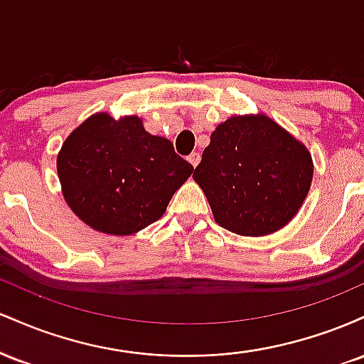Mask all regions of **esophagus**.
I'll use <instances>...</instances> for the list:
<instances>
[{
	"mask_svg": "<svg viewBox=\"0 0 364 364\" xmlns=\"http://www.w3.org/2000/svg\"><path fill=\"white\" fill-rule=\"evenodd\" d=\"M188 162H190L193 168H196V166H198V162H200V154L198 152H191L190 156H188Z\"/></svg>",
	"mask_w": 364,
	"mask_h": 364,
	"instance_id": "obj_1",
	"label": "esophagus"
}]
</instances>
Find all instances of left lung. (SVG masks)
I'll list each match as a JSON object with an SVG mask.
<instances>
[{"label":"left lung","mask_w":364,"mask_h":364,"mask_svg":"<svg viewBox=\"0 0 364 364\" xmlns=\"http://www.w3.org/2000/svg\"><path fill=\"white\" fill-rule=\"evenodd\" d=\"M311 178L310 152L267 116L219 124L193 173L215 223L241 236L270 235L289 223Z\"/></svg>","instance_id":"1"}]
</instances>
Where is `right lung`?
Returning <instances> with one entry per match:
<instances>
[{"label":"right lung","mask_w":364,"mask_h":364,"mask_svg":"<svg viewBox=\"0 0 364 364\" xmlns=\"http://www.w3.org/2000/svg\"><path fill=\"white\" fill-rule=\"evenodd\" d=\"M193 166L136 116H92L63 144L58 176L66 203L85 224L128 236L162 217Z\"/></svg>","instance_id":"1"}]
</instances>
